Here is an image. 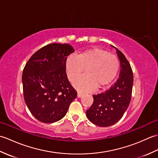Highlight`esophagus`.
<instances>
[{"label": "esophagus", "mask_w": 158, "mask_h": 158, "mask_svg": "<svg viewBox=\"0 0 158 158\" xmlns=\"http://www.w3.org/2000/svg\"><path fill=\"white\" fill-rule=\"evenodd\" d=\"M83 96V92H79V91L77 92V97H79V98H81V97H82Z\"/></svg>", "instance_id": "1"}]
</instances>
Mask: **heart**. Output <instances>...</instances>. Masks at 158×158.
<instances>
[{"label": "heart", "instance_id": "1", "mask_svg": "<svg viewBox=\"0 0 158 158\" xmlns=\"http://www.w3.org/2000/svg\"><path fill=\"white\" fill-rule=\"evenodd\" d=\"M84 68L85 74L77 79L73 85L81 91H88L111 82L119 71V62L116 56L98 48L86 49L77 56L67 58L65 69L70 81L81 75Z\"/></svg>", "mask_w": 158, "mask_h": 158}]
</instances>
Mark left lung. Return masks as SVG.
I'll list each match as a JSON object with an SVG mask.
<instances>
[{"label": "left lung", "mask_w": 158, "mask_h": 158, "mask_svg": "<svg viewBox=\"0 0 158 158\" xmlns=\"http://www.w3.org/2000/svg\"><path fill=\"white\" fill-rule=\"evenodd\" d=\"M115 49L120 61L119 79L106 91L93 95L94 102L86 111L90 122L100 127L112 126L118 122L128 107L132 97V68L123 53Z\"/></svg>", "instance_id": "obj_1"}]
</instances>
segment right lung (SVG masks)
Returning <instances> with one entry per match:
<instances>
[{
  "mask_svg": "<svg viewBox=\"0 0 158 158\" xmlns=\"http://www.w3.org/2000/svg\"><path fill=\"white\" fill-rule=\"evenodd\" d=\"M75 52L69 44L52 43L41 48L23 69V98L32 115L43 123L60 120L67 113L77 92L67 78V56Z\"/></svg>",
  "mask_w": 158,
  "mask_h": 158,
  "instance_id": "1",
  "label": "right lung"
}]
</instances>
